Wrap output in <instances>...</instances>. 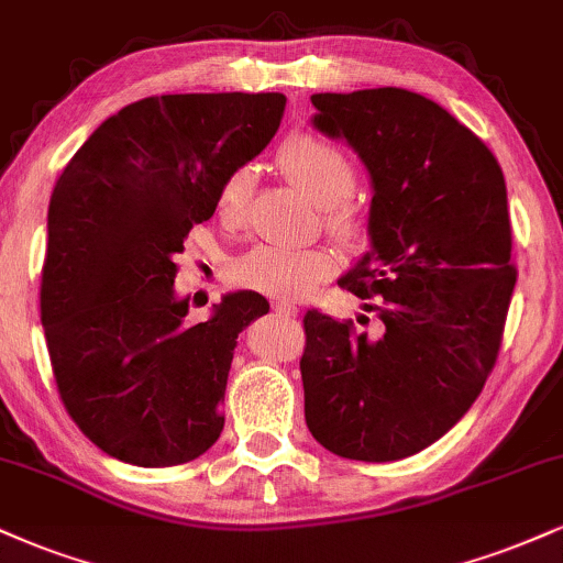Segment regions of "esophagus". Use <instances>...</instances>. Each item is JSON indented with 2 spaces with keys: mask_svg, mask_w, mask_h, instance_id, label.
Masks as SVG:
<instances>
[{
  "mask_svg": "<svg viewBox=\"0 0 563 563\" xmlns=\"http://www.w3.org/2000/svg\"><path fill=\"white\" fill-rule=\"evenodd\" d=\"M273 309H275V314H277V317H286V320H294V317L299 314V309L290 307V303H275Z\"/></svg>",
  "mask_w": 563,
  "mask_h": 563,
  "instance_id": "34e87169",
  "label": "esophagus"
}]
</instances>
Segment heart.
<instances>
[{
    "instance_id": "obj_1",
    "label": "heart",
    "mask_w": 563,
    "mask_h": 563,
    "mask_svg": "<svg viewBox=\"0 0 563 563\" xmlns=\"http://www.w3.org/2000/svg\"><path fill=\"white\" fill-rule=\"evenodd\" d=\"M277 162L296 186L322 207V222L338 241L362 235V217L351 201L354 162L341 146L317 133H296L280 146ZM254 173L235 167L220 183L217 212L225 222H241L252 199ZM338 256L330 249L256 246L233 264L230 275L241 288L260 290L277 301H301L335 275Z\"/></svg>"
}]
</instances>
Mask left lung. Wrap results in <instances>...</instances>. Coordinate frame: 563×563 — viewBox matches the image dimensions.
Listing matches in <instances>:
<instances>
[{"instance_id":"1","label":"left lung","mask_w":563,"mask_h":563,"mask_svg":"<svg viewBox=\"0 0 563 563\" xmlns=\"http://www.w3.org/2000/svg\"><path fill=\"white\" fill-rule=\"evenodd\" d=\"M311 104V125L369 173V252L338 286L377 324L362 333L307 311L303 417L338 456L398 462L443 438L496 364L517 283L506 180L490 148L422 93L385 86Z\"/></svg>"}]
</instances>
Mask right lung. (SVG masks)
Wrapping results in <instances>:
<instances>
[{"mask_svg":"<svg viewBox=\"0 0 563 563\" xmlns=\"http://www.w3.org/2000/svg\"><path fill=\"white\" fill-rule=\"evenodd\" d=\"M283 93H165L107 118L52 191L42 324L67 415L135 466L199 459L220 438L239 333L269 303L235 290L188 324L173 283L230 170L280 125Z\"/></svg>","mask_w":563,"mask_h":563,"instance_id":"1","label":"right lung"}]
</instances>
